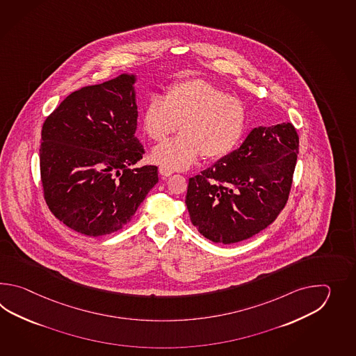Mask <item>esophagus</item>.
Instances as JSON below:
<instances>
[{"label": "esophagus", "instance_id": "34e87169", "mask_svg": "<svg viewBox=\"0 0 356 356\" xmlns=\"http://www.w3.org/2000/svg\"><path fill=\"white\" fill-rule=\"evenodd\" d=\"M159 175H161L163 178H165V177H169V175H173V172H172V170H169L167 168L160 167Z\"/></svg>", "mask_w": 356, "mask_h": 356}]
</instances>
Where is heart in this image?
I'll return each instance as SVG.
<instances>
[{"label":"heart","instance_id":"1","mask_svg":"<svg viewBox=\"0 0 356 356\" xmlns=\"http://www.w3.org/2000/svg\"><path fill=\"white\" fill-rule=\"evenodd\" d=\"M178 124L181 135L152 152L154 163L169 170L188 169L201 155L206 160L225 158L242 140L247 112L239 99L192 79L170 85L165 98L154 94L143 111V129L154 141L164 140Z\"/></svg>","mask_w":356,"mask_h":356}]
</instances>
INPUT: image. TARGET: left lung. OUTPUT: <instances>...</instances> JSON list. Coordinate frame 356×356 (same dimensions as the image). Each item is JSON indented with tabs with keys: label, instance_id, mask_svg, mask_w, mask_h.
I'll return each instance as SVG.
<instances>
[{
	"label": "left lung",
	"instance_id": "left-lung-1",
	"mask_svg": "<svg viewBox=\"0 0 356 356\" xmlns=\"http://www.w3.org/2000/svg\"><path fill=\"white\" fill-rule=\"evenodd\" d=\"M299 152L291 123L259 126L239 149L189 178L186 204L212 242H242L273 224L285 207Z\"/></svg>",
	"mask_w": 356,
	"mask_h": 356
}]
</instances>
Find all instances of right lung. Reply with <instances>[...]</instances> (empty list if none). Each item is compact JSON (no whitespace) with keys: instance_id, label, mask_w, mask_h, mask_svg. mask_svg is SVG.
Returning a JSON list of instances; mask_svg holds the SVG:
<instances>
[{"instance_id":"obj_1","label":"right lung","mask_w":356,"mask_h":356,"mask_svg":"<svg viewBox=\"0 0 356 356\" xmlns=\"http://www.w3.org/2000/svg\"><path fill=\"white\" fill-rule=\"evenodd\" d=\"M136 75L74 91L47 117L40 138L44 200L57 219L89 236L112 234L131 221L158 183L137 140Z\"/></svg>"}]
</instances>
